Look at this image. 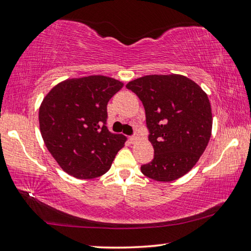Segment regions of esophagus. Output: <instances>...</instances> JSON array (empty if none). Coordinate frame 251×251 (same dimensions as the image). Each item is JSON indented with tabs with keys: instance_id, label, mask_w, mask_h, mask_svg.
Returning a JSON list of instances; mask_svg holds the SVG:
<instances>
[{
	"instance_id": "34e87169",
	"label": "esophagus",
	"mask_w": 251,
	"mask_h": 251,
	"mask_svg": "<svg viewBox=\"0 0 251 251\" xmlns=\"http://www.w3.org/2000/svg\"><path fill=\"white\" fill-rule=\"evenodd\" d=\"M138 139H139V137H138V134H137V133H133L132 136H130V137H129V140H130L131 144H134V142L138 141Z\"/></svg>"
}]
</instances>
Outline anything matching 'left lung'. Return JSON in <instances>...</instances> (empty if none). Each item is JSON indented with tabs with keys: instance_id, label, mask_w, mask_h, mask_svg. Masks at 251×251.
Here are the masks:
<instances>
[{
	"instance_id": "obj_1",
	"label": "left lung",
	"mask_w": 251,
	"mask_h": 251,
	"mask_svg": "<svg viewBox=\"0 0 251 251\" xmlns=\"http://www.w3.org/2000/svg\"><path fill=\"white\" fill-rule=\"evenodd\" d=\"M140 99L155 155L141 166L145 176L172 182L184 176L209 144L212 111L209 98L182 75H148L126 84Z\"/></svg>"
}]
</instances>
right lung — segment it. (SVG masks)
<instances>
[{"label":"right lung","instance_id":"obj_1","mask_svg":"<svg viewBox=\"0 0 251 251\" xmlns=\"http://www.w3.org/2000/svg\"><path fill=\"white\" fill-rule=\"evenodd\" d=\"M123 83L102 75L66 79L45 96L40 132L51 156L79 179L102 176L126 140L106 126L107 102Z\"/></svg>","mask_w":251,"mask_h":251}]
</instances>
